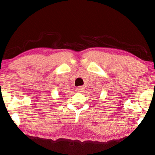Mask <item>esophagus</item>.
<instances>
[{"mask_svg":"<svg viewBox=\"0 0 155 155\" xmlns=\"http://www.w3.org/2000/svg\"><path fill=\"white\" fill-rule=\"evenodd\" d=\"M76 91L78 93H81V92H83V91H84V87H83V86H79V87L76 88Z\"/></svg>","mask_w":155,"mask_h":155,"instance_id":"1","label":"esophagus"}]
</instances>
